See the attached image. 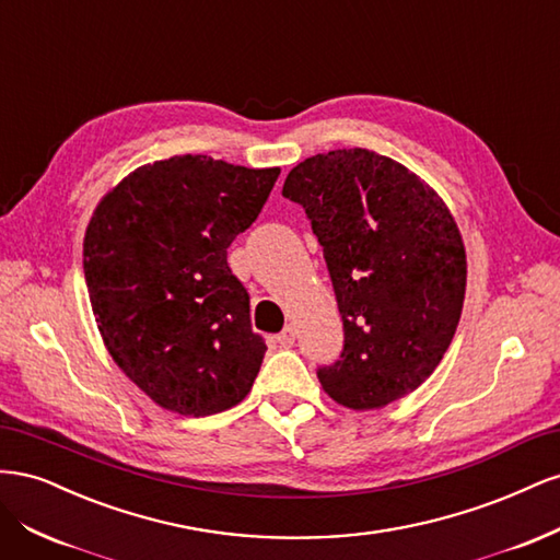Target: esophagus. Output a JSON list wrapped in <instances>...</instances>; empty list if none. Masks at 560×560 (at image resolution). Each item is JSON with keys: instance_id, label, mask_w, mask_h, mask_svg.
I'll return each instance as SVG.
<instances>
[{"instance_id": "1", "label": "esophagus", "mask_w": 560, "mask_h": 560, "mask_svg": "<svg viewBox=\"0 0 560 560\" xmlns=\"http://www.w3.org/2000/svg\"><path fill=\"white\" fill-rule=\"evenodd\" d=\"M294 341H296V329H294L292 325H287V327L278 334V343H280L282 348H290V346H294Z\"/></svg>"}]
</instances>
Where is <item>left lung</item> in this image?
<instances>
[{"label":"left lung","mask_w":560,"mask_h":560,"mask_svg":"<svg viewBox=\"0 0 560 560\" xmlns=\"http://www.w3.org/2000/svg\"><path fill=\"white\" fill-rule=\"evenodd\" d=\"M282 196L306 210L343 319V352L322 389L352 411L411 395L444 360L460 322L467 254L432 186L369 149L292 167Z\"/></svg>","instance_id":"1"}]
</instances>
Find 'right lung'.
<instances>
[{"label": "right lung", "mask_w": 560, "mask_h": 560, "mask_svg": "<svg viewBox=\"0 0 560 560\" xmlns=\"http://www.w3.org/2000/svg\"><path fill=\"white\" fill-rule=\"evenodd\" d=\"M280 167L210 156L147 163L109 189L83 235V273L118 369L179 416L241 404L266 343L226 249L252 226Z\"/></svg>", "instance_id": "obj_1"}]
</instances>
